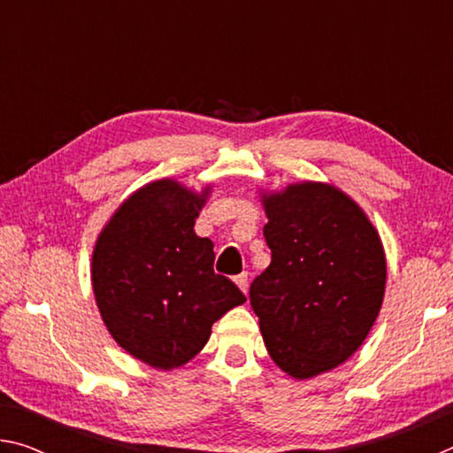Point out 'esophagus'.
Instances as JSON below:
<instances>
[{
  "label": "esophagus",
  "instance_id": "obj_1",
  "mask_svg": "<svg viewBox=\"0 0 453 453\" xmlns=\"http://www.w3.org/2000/svg\"><path fill=\"white\" fill-rule=\"evenodd\" d=\"M235 283L237 286H240V289L243 291L245 296H248V288H250V275L248 273H240V275H235Z\"/></svg>",
  "mask_w": 453,
  "mask_h": 453
}]
</instances>
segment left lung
Masks as SVG:
<instances>
[{
    "label": "left lung",
    "mask_w": 453,
    "mask_h": 453,
    "mask_svg": "<svg viewBox=\"0 0 453 453\" xmlns=\"http://www.w3.org/2000/svg\"><path fill=\"white\" fill-rule=\"evenodd\" d=\"M272 264L250 302L265 348L297 380L332 370L362 346L386 289V257L365 213L334 186L296 183L265 197Z\"/></svg>",
    "instance_id": "1"
}]
</instances>
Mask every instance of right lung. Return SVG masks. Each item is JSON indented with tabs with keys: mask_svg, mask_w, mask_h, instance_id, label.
I'll use <instances>...</instances> for the list:
<instances>
[{
	"mask_svg": "<svg viewBox=\"0 0 453 453\" xmlns=\"http://www.w3.org/2000/svg\"><path fill=\"white\" fill-rule=\"evenodd\" d=\"M205 196L172 180L148 183L119 205L94 250L91 281L107 329L157 370L188 364L213 321L245 302L213 272V243L194 232Z\"/></svg>",
	"mask_w": 453,
	"mask_h": 453,
	"instance_id": "right-lung-1",
	"label": "right lung"
}]
</instances>
